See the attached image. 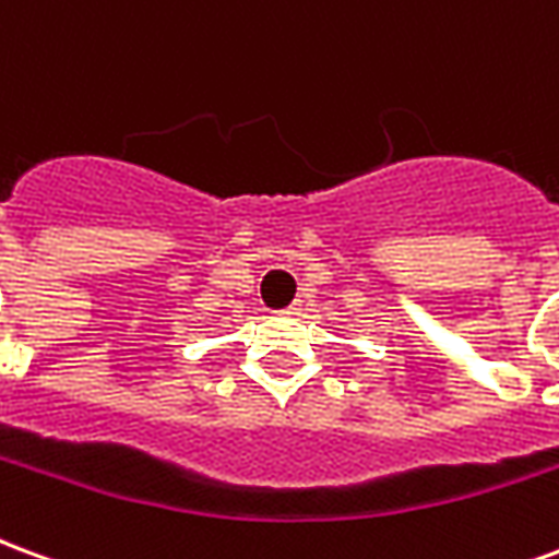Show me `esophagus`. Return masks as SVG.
I'll list each match as a JSON object with an SVG mask.
<instances>
[{
    "label": "esophagus",
    "instance_id": "34e87169",
    "mask_svg": "<svg viewBox=\"0 0 559 559\" xmlns=\"http://www.w3.org/2000/svg\"><path fill=\"white\" fill-rule=\"evenodd\" d=\"M299 311H302V305L299 302H293V305H287V308H284V314H299Z\"/></svg>",
    "mask_w": 559,
    "mask_h": 559
}]
</instances>
